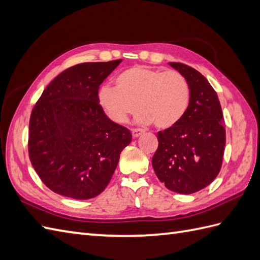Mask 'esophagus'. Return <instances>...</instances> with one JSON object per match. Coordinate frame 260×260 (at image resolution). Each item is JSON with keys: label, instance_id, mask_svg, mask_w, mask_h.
Masks as SVG:
<instances>
[{"label": "esophagus", "instance_id": "34e87169", "mask_svg": "<svg viewBox=\"0 0 260 260\" xmlns=\"http://www.w3.org/2000/svg\"><path fill=\"white\" fill-rule=\"evenodd\" d=\"M145 133V131L144 129H141V128H135V129H132V135H133V137H135V138H137V137H140L141 135H143Z\"/></svg>", "mask_w": 260, "mask_h": 260}]
</instances>
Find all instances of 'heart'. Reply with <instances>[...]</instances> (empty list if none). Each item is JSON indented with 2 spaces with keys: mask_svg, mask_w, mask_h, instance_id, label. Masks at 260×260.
Returning a JSON list of instances; mask_svg holds the SVG:
<instances>
[{
  "mask_svg": "<svg viewBox=\"0 0 260 260\" xmlns=\"http://www.w3.org/2000/svg\"><path fill=\"white\" fill-rule=\"evenodd\" d=\"M115 86H103L99 102L114 123L124 124L140 110V124L154 122L170 128L184 117L190 102V88L184 75L175 71L133 66L116 76Z\"/></svg>",
  "mask_w": 260,
  "mask_h": 260,
  "instance_id": "obj_1",
  "label": "heart"
}]
</instances>
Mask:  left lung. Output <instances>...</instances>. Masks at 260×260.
Wrapping results in <instances>:
<instances>
[{
  "label": "left lung",
  "mask_w": 260,
  "mask_h": 260,
  "mask_svg": "<svg viewBox=\"0 0 260 260\" xmlns=\"http://www.w3.org/2000/svg\"><path fill=\"white\" fill-rule=\"evenodd\" d=\"M189 84L188 110L179 122L158 132V148L152 165L166 188L192 194L218 175L226 144L225 122L215 89L198 71L182 63H168Z\"/></svg>",
  "instance_id": "1"
}]
</instances>
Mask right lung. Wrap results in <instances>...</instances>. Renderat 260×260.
Instances as JSON below:
<instances>
[{
  "label": "right lung",
  "instance_id": "1",
  "mask_svg": "<svg viewBox=\"0 0 260 260\" xmlns=\"http://www.w3.org/2000/svg\"><path fill=\"white\" fill-rule=\"evenodd\" d=\"M122 59L77 64L48 84L34 106L28 155L34 170L58 195L89 199L110 183L131 132L106 116L99 88Z\"/></svg>",
  "mask_w": 260,
  "mask_h": 260
}]
</instances>
